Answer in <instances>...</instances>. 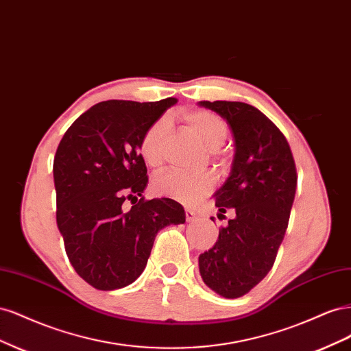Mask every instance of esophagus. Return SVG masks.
<instances>
[{"label": "esophagus", "instance_id": "1", "mask_svg": "<svg viewBox=\"0 0 351 351\" xmlns=\"http://www.w3.org/2000/svg\"><path fill=\"white\" fill-rule=\"evenodd\" d=\"M196 212L192 209H186V221L187 222H193L196 219Z\"/></svg>", "mask_w": 351, "mask_h": 351}]
</instances>
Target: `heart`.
I'll list each match as a JSON object with an SVG mask.
<instances>
[{
  "mask_svg": "<svg viewBox=\"0 0 351 351\" xmlns=\"http://www.w3.org/2000/svg\"><path fill=\"white\" fill-rule=\"evenodd\" d=\"M183 120L204 142L212 155H217L228 136V124L222 117L209 110H190L183 112ZM171 129L168 117H161L145 130L141 139V155L149 168H158L164 162L165 142ZM214 189V177L209 173L186 174L178 169H168L152 180V192L158 196L182 200L193 205L208 196Z\"/></svg>",
  "mask_w": 351,
  "mask_h": 351,
  "instance_id": "b5f03b06",
  "label": "heart"
}]
</instances>
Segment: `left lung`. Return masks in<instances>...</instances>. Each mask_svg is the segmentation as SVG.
<instances>
[{
    "label": "left lung",
    "mask_w": 351,
    "mask_h": 351,
    "mask_svg": "<svg viewBox=\"0 0 351 351\" xmlns=\"http://www.w3.org/2000/svg\"><path fill=\"white\" fill-rule=\"evenodd\" d=\"M199 104L226 119L236 142L231 174L215 202L219 217L230 210L232 218L199 256V271L209 289L237 299L267 277L277 259L295 195V162L285 136L258 108L230 101Z\"/></svg>",
    "instance_id": "8db88e82"
}]
</instances>
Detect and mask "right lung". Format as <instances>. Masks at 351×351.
Wrapping results in <instances>:
<instances>
[{"mask_svg": "<svg viewBox=\"0 0 351 351\" xmlns=\"http://www.w3.org/2000/svg\"><path fill=\"white\" fill-rule=\"evenodd\" d=\"M176 102H99L69 127L57 147V226L71 267L97 290L132 284L146 267L156 232L184 224L178 202L142 196L147 169L141 139Z\"/></svg>", "mask_w": 351, "mask_h": 351, "instance_id": "obj_1", "label": "right lung"}]
</instances>
